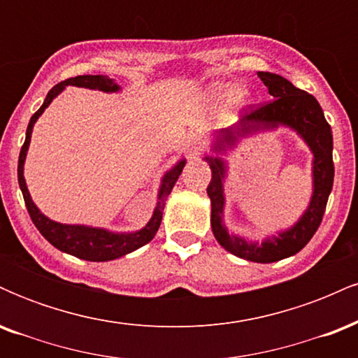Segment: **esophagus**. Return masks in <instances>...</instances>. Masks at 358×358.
Listing matches in <instances>:
<instances>
[{
  "mask_svg": "<svg viewBox=\"0 0 358 358\" xmlns=\"http://www.w3.org/2000/svg\"><path fill=\"white\" fill-rule=\"evenodd\" d=\"M202 141H200V138L196 136V134H190L187 139V153L190 158H199L200 155H202Z\"/></svg>",
  "mask_w": 358,
  "mask_h": 358,
  "instance_id": "esophagus-1",
  "label": "esophagus"
}]
</instances>
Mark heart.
Masks as SVG:
<instances>
[{
	"mask_svg": "<svg viewBox=\"0 0 358 358\" xmlns=\"http://www.w3.org/2000/svg\"><path fill=\"white\" fill-rule=\"evenodd\" d=\"M213 94H215V97H219V99H234V97L239 94V87H236V85L232 84H219L213 87Z\"/></svg>",
	"mask_w": 358,
	"mask_h": 358,
	"instance_id": "1",
	"label": "heart"
}]
</instances>
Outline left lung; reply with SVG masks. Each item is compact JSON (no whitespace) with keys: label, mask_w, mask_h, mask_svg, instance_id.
I'll list each match as a JSON object with an SVG mask.
<instances>
[{"label":"left lung","mask_w":358,"mask_h":358,"mask_svg":"<svg viewBox=\"0 0 358 358\" xmlns=\"http://www.w3.org/2000/svg\"><path fill=\"white\" fill-rule=\"evenodd\" d=\"M259 79L264 82L273 101L257 108L245 109L239 122L229 129H222L217 138L213 150L217 153L225 151V148L236 146L237 139L254 134L257 131L274 129L278 126H287L294 129L306 141L313 153V195L306 212L291 229L279 232L273 239H266L262 244L244 241L242 237L231 236L222 222L224 213V180L225 168L224 159L205 156L210 165L212 180L207 187V193L212 202V232L219 244L234 256L248 259L252 262H276L281 259L299 252L310 242L322 224L328 196L334 187V136L331 127L324 119L322 106L311 94L294 87L289 80L278 73L257 72Z\"/></svg>","instance_id":"8db88e82"}]
</instances>
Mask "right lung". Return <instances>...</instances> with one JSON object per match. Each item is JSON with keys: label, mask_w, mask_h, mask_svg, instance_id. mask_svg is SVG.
<instances>
[{"label": "right lung", "mask_w": 358, "mask_h": 358, "mask_svg": "<svg viewBox=\"0 0 358 358\" xmlns=\"http://www.w3.org/2000/svg\"><path fill=\"white\" fill-rule=\"evenodd\" d=\"M65 85H76V87H85V89H97L102 92H117L119 85L114 82V79H109L106 76H77L71 77V79L60 82V84L53 85L50 92L45 97L42 108L31 116L30 122L27 127V138L20 151L18 158V183L22 188L24 205H27V210L30 213L31 220H34L35 227L38 229L40 234L47 239L53 248H57L62 252L72 254V256L84 259V261H96V262H104V261H113L126 254L133 252L143 245L148 244L158 232L159 224H162L163 217V208H165L166 196L170 195V192L173 190L176 180L182 175V170L185 166V159L178 162L171 168L168 173L163 176L162 188L158 193V203L153 212V217L148 222L146 227H143L141 231L133 232V234H114L106 231V229H96V227H87V225H67V224H59V222H53L45 217L42 212L36 208V205L31 200L30 192H28L27 183H24L23 176V165L24 158H27L28 146H30L31 139V131H34V124L36 119L42 116L45 109L50 106V102L55 99L57 96L65 89Z\"/></svg>", "instance_id": "1"}]
</instances>
